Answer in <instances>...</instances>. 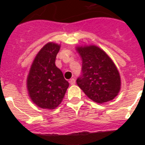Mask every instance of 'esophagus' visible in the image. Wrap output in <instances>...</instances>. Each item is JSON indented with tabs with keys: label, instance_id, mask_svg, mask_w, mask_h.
Wrapping results in <instances>:
<instances>
[{
	"label": "esophagus",
	"instance_id": "34e87169",
	"mask_svg": "<svg viewBox=\"0 0 145 145\" xmlns=\"http://www.w3.org/2000/svg\"><path fill=\"white\" fill-rule=\"evenodd\" d=\"M69 82H70L71 85H74L75 83H76V80H75L74 78H72V79L70 80V81Z\"/></svg>",
	"mask_w": 145,
	"mask_h": 145
}]
</instances>
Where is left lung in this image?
Listing matches in <instances>:
<instances>
[{
	"mask_svg": "<svg viewBox=\"0 0 145 145\" xmlns=\"http://www.w3.org/2000/svg\"><path fill=\"white\" fill-rule=\"evenodd\" d=\"M76 50L82 59V76L77 80L78 86L97 103L114 99L120 90L121 80L112 59L95 45L78 46Z\"/></svg>",
	"mask_w": 145,
	"mask_h": 145,
	"instance_id": "1",
	"label": "left lung"
}]
</instances>
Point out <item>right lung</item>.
I'll list each match as a JSON object with an SVG mask.
<instances>
[{
  "mask_svg": "<svg viewBox=\"0 0 145 145\" xmlns=\"http://www.w3.org/2000/svg\"><path fill=\"white\" fill-rule=\"evenodd\" d=\"M61 46L53 42L45 44L36 55L27 77V89L37 107L52 110L61 104L69 84L56 66Z\"/></svg>",
  "mask_w": 145,
  "mask_h": 145,
  "instance_id": "obj_1",
  "label": "right lung"
}]
</instances>
